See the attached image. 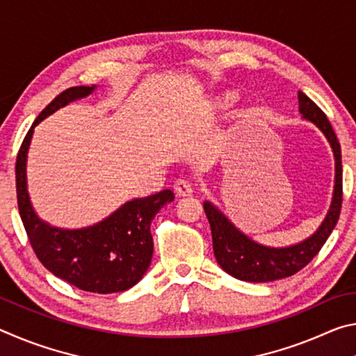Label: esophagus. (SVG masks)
<instances>
[{
	"instance_id": "esophagus-1",
	"label": "esophagus",
	"mask_w": 356,
	"mask_h": 356,
	"mask_svg": "<svg viewBox=\"0 0 356 356\" xmlns=\"http://www.w3.org/2000/svg\"><path fill=\"white\" fill-rule=\"evenodd\" d=\"M174 191L177 193V196H191L193 185L188 180H177V182L174 184Z\"/></svg>"
}]
</instances>
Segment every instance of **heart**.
<instances>
[{
    "label": "heart",
    "instance_id": "obj_1",
    "mask_svg": "<svg viewBox=\"0 0 356 356\" xmlns=\"http://www.w3.org/2000/svg\"><path fill=\"white\" fill-rule=\"evenodd\" d=\"M232 105V95H218L212 102V108L215 111H225Z\"/></svg>",
    "mask_w": 356,
    "mask_h": 356
}]
</instances>
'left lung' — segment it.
Segmentation results:
<instances>
[{
  "label": "left lung",
  "mask_w": 356,
  "mask_h": 356,
  "mask_svg": "<svg viewBox=\"0 0 356 356\" xmlns=\"http://www.w3.org/2000/svg\"><path fill=\"white\" fill-rule=\"evenodd\" d=\"M298 104L303 118L322 130L331 149H333L336 163L333 201H331L330 210L322 226L317 229L316 234H312L303 242L286 246V248H270V246L256 243L254 240L240 232L213 204L209 201L204 202V210H206L210 229H212L216 262L226 273L237 280L248 282H268L287 278V276L300 272L321 251L330 234L333 232L337 220H339L342 207V161L339 141H337L334 130L325 113L301 91L298 92Z\"/></svg>",
  "instance_id": "left-lung-1"
}]
</instances>
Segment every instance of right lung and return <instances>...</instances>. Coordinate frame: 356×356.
Listing matches in <instances>:
<instances>
[{
  "label": "right lung",
  "instance_id": "1",
  "mask_svg": "<svg viewBox=\"0 0 356 356\" xmlns=\"http://www.w3.org/2000/svg\"><path fill=\"white\" fill-rule=\"evenodd\" d=\"M94 88L65 89L34 120L15 161L17 202L29 243L47 270L81 291L114 293L134 287L147 272L154 254L150 222L161 207L174 201V193L163 190L129 201L97 225L70 231L39 220L26 188V155L35 125L69 102L86 97Z\"/></svg>",
  "mask_w": 356,
  "mask_h": 356
}]
</instances>
